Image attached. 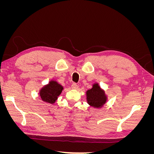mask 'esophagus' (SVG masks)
I'll return each instance as SVG.
<instances>
[{
    "mask_svg": "<svg viewBox=\"0 0 154 154\" xmlns=\"http://www.w3.org/2000/svg\"><path fill=\"white\" fill-rule=\"evenodd\" d=\"M71 87H72V89H77V88H78V85L76 84V83H72Z\"/></svg>",
    "mask_w": 154,
    "mask_h": 154,
    "instance_id": "1",
    "label": "esophagus"
}]
</instances>
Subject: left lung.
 <instances>
[{
  "mask_svg": "<svg viewBox=\"0 0 154 154\" xmlns=\"http://www.w3.org/2000/svg\"><path fill=\"white\" fill-rule=\"evenodd\" d=\"M87 103L94 108L103 107L107 101V96L105 91L100 87L98 83H94L91 89L86 92Z\"/></svg>",
  "mask_w": 154,
  "mask_h": 154,
  "instance_id": "8db88e82",
  "label": "left lung"
}]
</instances>
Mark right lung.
Instances as JSON below:
<instances>
[{"mask_svg":"<svg viewBox=\"0 0 154 154\" xmlns=\"http://www.w3.org/2000/svg\"><path fill=\"white\" fill-rule=\"evenodd\" d=\"M63 89V87L57 81L51 80L48 84L42 87L39 91V96L43 101L53 104L57 100Z\"/></svg>","mask_w":154,"mask_h":154,"instance_id":"1","label":"right lung"}]
</instances>
